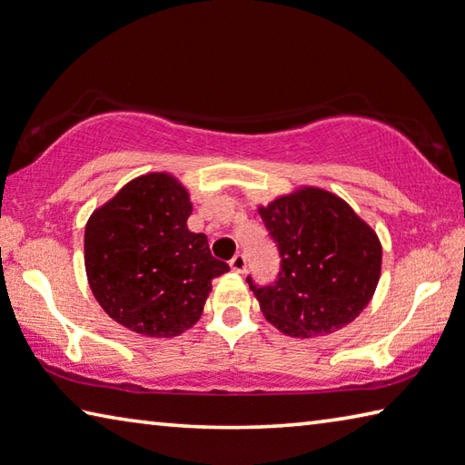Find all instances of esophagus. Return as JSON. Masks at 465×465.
Here are the masks:
<instances>
[{"label": "esophagus", "mask_w": 465, "mask_h": 465, "mask_svg": "<svg viewBox=\"0 0 465 465\" xmlns=\"http://www.w3.org/2000/svg\"><path fill=\"white\" fill-rule=\"evenodd\" d=\"M231 269L236 271V273H242V271L247 269V257H244L242 252H236V255L231 259Z\"/></svg>", "instance_id": "obj_1"}]
</instances>
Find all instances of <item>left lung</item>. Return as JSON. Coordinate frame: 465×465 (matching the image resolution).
<instances>
[{
  "instance_id": "1",
  "label": "left lung",
  "mask_w": 465,
  "mask_h": 465,
  "mask_svg": "<svg viewBox=\"0 0 465 465\" xmlns=\"http://www.w3.org/2000/svg\"><path fill=\"white\" fill-rule=\"evenodd\" d=\"M259 214L282 257L273 285L247 277L267 322L293 338L354 322L381 279L382 247L371 226L340 196L313 186L259 206Z\"/></svg>"
}]
</instances>
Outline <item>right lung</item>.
<instances>
[{
  "mask_svg": "<svg viewBox=\"0 0 465 465\" xmlns=\"http://www.w3.org/2000/svg\"><path fill=\"white\" fill-rule=\"evenodd\" d=\"M188 190L165 172L125 183L84 229V269L101 308L121 326L172 338L203 315L213 279L229 271L188 229Z\"/></svg>",
  "mask_w": 465,
  "mask_h": 465,
  "instance_id": "1",
  "label": "right lung"
}]
</instances>
